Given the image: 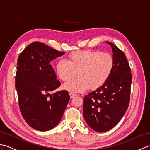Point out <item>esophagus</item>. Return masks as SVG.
Masks as SVG:
<instances>
[{
  "mask_svg": "<svg viewBox=\"0 0 150 150\" xmlns=\"http://www.w3.org/2000/svg\"><path fill=\"white\" fill-rule=\"evenodd\" d=\"M69 95H70V97H71V98H74L75 97H76L77 96V94H75V93H69Z\"/></svg>",
  "mask_w": 150,
  "mask_h": 150,
  "instance_id": "1",
  "label": "esophagus"
}]
</instances>
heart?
<instances>
[{"mask_svg":"<svg viewBox=\"0 0 150 150\" xmlns=\"http://www.w3.org/2000/svg\"><path fill=\"white\" fill-rule=\"evenodd\" d=\"M114 67V59L110 53L100 51H76L69 54L68 61L61 59L56 64V72L63 81L77 75V79L63 85L71 93H81L89 88L91 90L102 86L110 77Z\"/></svg>","mask_w":150,"mask_h":150,"instance_id":"obj_1","label":"heart"}]
</instances>
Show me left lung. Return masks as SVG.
Here are the masks:
<instances>
[{
    "instance_id": "8db88e82",
    "label": "left lung",
    "mask_w": 150,
    "mask_h": 150,
    "mask_svg": "<svg viewBox=\"0 0 150 150\" xmlns=\"http://www.w3.org/2000/svg\"><path fill=\"white\" fill-rule=\"evenodd\" d=\"M114 67L110 77L96 90L84 97L83 115L94 131L104 132L114 128L128 109L132 84L131 69L126 57L113 43Z\"/></svg>"
}]
</instances>
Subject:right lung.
<instances>
[{"instance_id": "right-lung-1", "label": "right lung", "mask_w": 150, "mask_h": 150, "mask_svg": "<svg viewBox=\"0 0 150 150\" xmlns=\"http://www.w3.org/2000/svg\"><path fill=\"white\" fill-rule=\"evenodd\" d=\"M64 53L35 42L18 56L15 76L18 105L24 120L35 129L46 132L55 127L70 99L66 90L52 93L60 82L50 62Z\"/></svg>"}]
</instances>
